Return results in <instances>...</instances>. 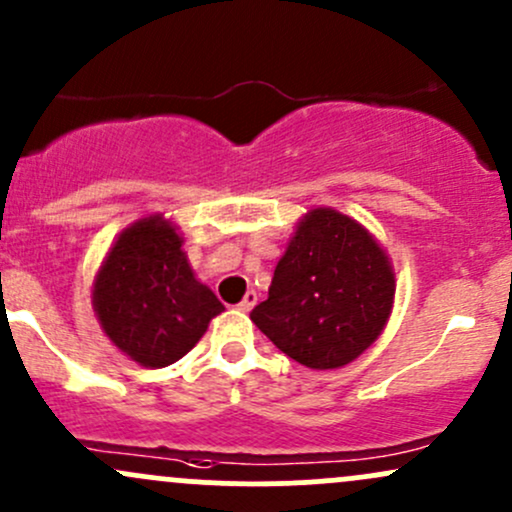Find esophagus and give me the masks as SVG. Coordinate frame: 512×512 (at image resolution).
I'll return each mask as SVG.
<instances>
[{
	"label": "esophagus",
	"mask_w": 512,
	"mask_h": 512,
	"mask_svg": "<svg viewBox=\"0 0 512 512\" xmlns=\"http://www.w3.org/2000/svg\"><path fill=\"white\" fill-rule=\"evenodd\" d=\"M255 303H257V294H255V291H247L245 299L238 303V308H240V311H243V313H250L252 308H255Z\"/></svg>",
	"instance_id": "obj_1"
}]
</instances>
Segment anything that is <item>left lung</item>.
<instances>
[{
  "label": "left lung",
  "instance_id": "obj_1",
  "mask_svg": "<svg viewBox=\"0 0 512 512\" xmlns=\"http://www.w3.org/2000/svg\"><path fill=\"white\" fill-rule=\"evenodd\" d=\"M393 296L396 272L379 240L352 216L318 206L296 223L250 320L303 367L338 369L384 333Z\"/></svg>",
  "mask_w": 512,
  "mask_h": 512
}]
</instances>
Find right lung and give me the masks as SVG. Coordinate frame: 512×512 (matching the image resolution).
Returning <instances> with one entry per match:
<instances>
[{"label":"right lung","instance_id":"add662e5","mask_svg":"<svg viewBox=\"0 0 512 512\" xmlns=\"http://www.w3.org/2000/svg\"><path fill=\"white\" fill-rule=\"evenodd\" d=\"M177 223L153 213L123 228L92 282L104 335L140 367L160 369L201 340L223 303L196 279Z\"/></svg>","mask_w":512,"mask_h":512}]
</instances>
